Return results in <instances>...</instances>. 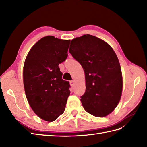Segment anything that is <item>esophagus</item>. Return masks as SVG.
I'll use <instances>...</instances> for the list:
<instances>
[{
    "label": "esophagus",
    "instance_id": "34e87169",
    "mask_svg": "<svg viewBox=\"0 0 147 147\" xmlns=\"http://www.w3.org/2000/svg\"><path fill=\"white\" fill-rule=\"evenodd\" d=\"M70 86H71V87H74V80H70Z\"/></svg>",
    "mask_w": 147,
    "mask_h": 147
}]
</instances>
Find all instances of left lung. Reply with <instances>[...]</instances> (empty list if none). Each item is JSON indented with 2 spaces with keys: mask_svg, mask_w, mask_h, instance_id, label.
<instances>
[{
  "mask_svg": "<svg viewBox=\"0 0 147 147\" xmlns=\"http://www.w3.org/2000/svg\"><path fill=\"white\" fill-rule=\"evenodd\" d=\"M70 53L81 65L86 78V92L80 97L84 109L102 118L118 105L123 89L118 58L105 41L85 34L71 41Z\"/></svg>",
  "mask_w": 147,
  "mask_h": 147,
  "instance_id": "obj_1",
  "label": "left lung"
}]
</instances>
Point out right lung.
Segmentation results:
<instances>
[{"mask_svg":"<svg viewBox=\"0 0 147 147\" xmlns=\"http://www.w3.org/2000/svg\"><path fill=\"white\" fill-rule=\"evenodd\" d=\"M70 40L48 36L39 40L26 58L23 81L32 109L47 121L56 120L65 111L70 84L64 80L58 65L67 59Z\"/></svg>","mask_w":147,"mask_h":147,"instance_id":"right-lung-1","label":"right lung"}]
</instances>
